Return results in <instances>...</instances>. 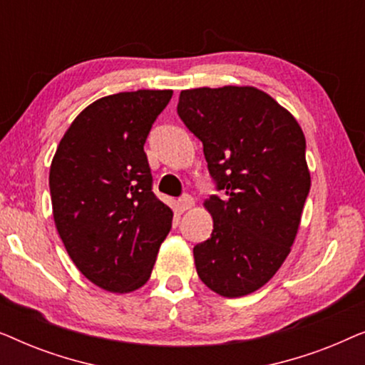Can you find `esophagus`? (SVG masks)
I'll return each instance as SVG.
<instances>
[{
	"label": "esophagus",
	"mask_w": 365,
	"mask_h": 365,
	"mask_svg": "<svg viewBox=\"0 0 365 365\" xmlns=\"http://www.w3.org/2000/svg\"><path fill=\"white\" fill-rule=\"evenodd\" d=\"M194 206V199L186 194V196H182L181 199L178 201V207L181 209V211H187V209H191Z\"/></svg>",
	"instance_id": "esophagus-1"
}]
</instances>
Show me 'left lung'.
<instances>
[{"instance_id":"obj_1","label":"left lung","mask_w":365,"mask_h":365,"mask_svg":"<svg viewBox=\"0 0 365 365\" xmlns=\"http://www.w3.org/2000/svg\"><path fill=\"white\" fill-rule=\"evenodd\" d=\"M178 114L202 141L219 191L204 207L211 237L194 246L201 281L242 297L279 271L297 236L311 189L306 138L296 118L254 86L184 89Z\"/></svg>"}]
</instances>
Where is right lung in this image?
Returning a JSON list of instances; mask_svg holds the SVG:
<instances>
[{"label": "right lung", "mask_w": 365, "mask_h": 365, "mask_svg": "<svg viewBox=\"0 0 365 365\" xmlns=\"http://www.w3.org/2000/svg\"><path fill=\"white\" fill-rule=\"evenodd\" d=\"M171 89L104 96L78 114L49 169L58 234L81 274L109 292L151 277L173 211L151 191L144 143Z\"/></svg>", "instance_id": "add662e5"}]
</instances>
